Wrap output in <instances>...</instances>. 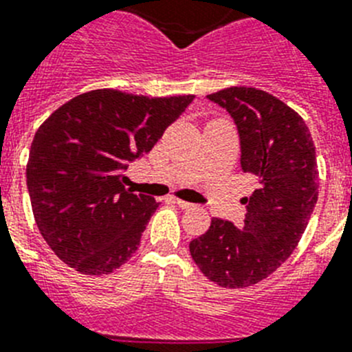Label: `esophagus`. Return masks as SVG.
Listing matches in <instances>:
<instances>
[{"mask_svg": "<svg viewBox=\"0 0 352 352\" xmlns=\"http://www.w3.org/2000/svg\"><path fill=\"white\" fill-rule=\"evenodd\" d=\"M175 202H177V206H179V208H182V209H193V208H195L193 204H191V202H186V200L177 199Z\"/></svg>", "mask_w": 352, "mask_h": 352, "instance_id": "34e87169", "label": "esophagus"}]
</instances>
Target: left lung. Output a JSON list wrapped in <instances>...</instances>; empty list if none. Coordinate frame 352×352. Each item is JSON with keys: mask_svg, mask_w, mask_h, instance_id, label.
<instances>
[{"mask_svg": "<svg viewBox=\"0 0 352 352\" xmlns=\"http://www.w3.org/2000/svg\"><path fill=\"white\" fill-rule=\"evenodd\" d=\"M208 98L234 120L241 170L258 179V190L241 199V229L212 218L190 252L209 281L245 288L276 272L299 243L318 199L317 153L302 118L267 91L227 87Z\"/></svg>", "mask_w": 352, "mask_h": 352, "instance_id": "left-lung-1", "label": "left lung"}]
</instances>
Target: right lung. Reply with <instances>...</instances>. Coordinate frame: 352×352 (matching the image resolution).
Listing matches in <instances>:
<instances>
[{
	"label": "right lung",
	"instance_id": "obj_1",
	"mask_svg": "<svg viewBox=\"0 0 352 352\" xmlns=\"http://www.w3.org/2000/svg\"><path fill=\"white\" fill-rule=\"evenodd\" d=\"M193 98L96 89L64 103L39 126L26 186L41 234L66 265L102 276L134 256L159 202L126 190L123 171L153 148Z\"/></svg>",
	"mask_w": 352,
	"mask_h": 352
}]
</instances>
